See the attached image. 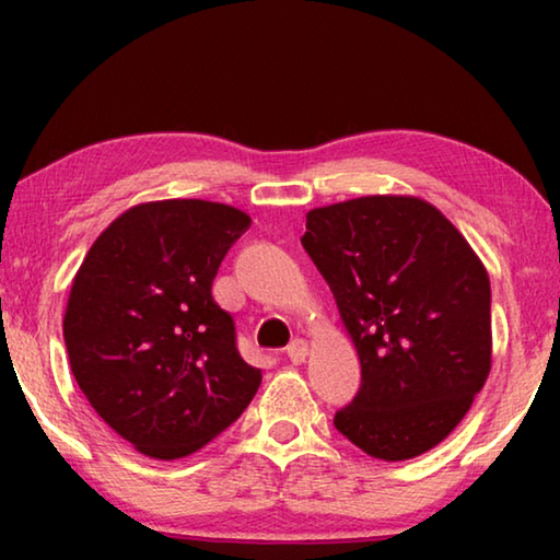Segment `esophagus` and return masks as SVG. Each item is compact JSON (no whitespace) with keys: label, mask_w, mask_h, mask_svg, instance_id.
<instances>
[{"label":"esophagus","mask_w":560,"mask_h":560,"mask_svg":"<svg viewBox=\"0 0 560 560\" xmlns=\"http://www.w3.org/2000/svg\"><path fill=\"white\" fill-rule=\"evenodd\" d=\"M306 355H308V346H306V340H301V338H293L291 343H289V348H287V358L291 360V363H303V360H306Z\"/></svg>","instance_id":"esophagus-1"}]
</instances>
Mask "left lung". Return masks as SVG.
<instances>
[{
    "label": "left lung",
    "mask_w": 560,
    "mask_h": 560,
    "mask_svg": "<svg viewBox=\"0 0 560 560\" xmlns=\"http://www.w3.org/2000/svg\"><path fill=\"white\" fill-rule=\"evenodd\" d=\"M301 244L360 358V390L336 430L385 462L432 450L491 371V289L477 254L438 207L390 195L311 210Z\"/></svg>",
    "instance_id": "8db88e82"
}]
</instances>
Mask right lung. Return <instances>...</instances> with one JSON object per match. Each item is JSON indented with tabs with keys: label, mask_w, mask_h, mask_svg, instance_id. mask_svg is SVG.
Masks as SVG:
<instances>
[{
	"label": "right lung",
	"mask_w": 560,
	"mask_h": 560,
	"mask_svg": "<svg viewBox=\"0 0 560 560\" xmlns=\"http://www.w3.org/2000/svg\"><path fill=\"white\" fill-rule=\"evenodd\" d=\"M252 220L205 200L145 202L103 232L75 273L63 340L75 383L110 430L155 459L205 447L261 385L212 299Z\"/></svg>",
	"instance_id": "1"
}]
</instances>
